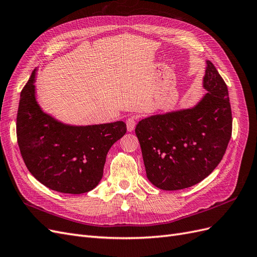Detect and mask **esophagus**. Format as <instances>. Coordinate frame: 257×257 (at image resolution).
I'll return each mask as SVG.
<instances>
[{"label": "esophagus", "instance_id": "obj_1", "mask_svg": "<svg viewBox=\"0 0 257 257\" xmlns=\"http://www.w3.org/2000/svg\"><path fill=\"white\" fill-rule=\"evenodd\" d=\"M136 121H137V116L135 115H131L126 120V127L128 132L134 131L135 126H136Z\"/></svg>", "mask_w": 257, "mask_h": 257}]
</instances>
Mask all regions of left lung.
Here are the masks:
<instances>
[{"mask_svg":"<svg viewBox=\"0 0 257 257\" xmlns=\"http://www.w3.org/2000/svg\"><path fill=\"white\" fill-rule=\"evenodd\" d=\"M204 88L208 93L195 107L148 116L136 125L147 177L161 190L204 180L226 151L232 127L228 90L210 61Z\"/></svg>","mask_w":257,"mask_h":257,"instance_id":"obj_1","label":"left lung"}]
</instances>
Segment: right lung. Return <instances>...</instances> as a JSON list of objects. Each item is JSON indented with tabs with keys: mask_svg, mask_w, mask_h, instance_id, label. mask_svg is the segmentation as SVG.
I'll list each match as a JSON object with an SVG mask.
<instances>
[{
	"mask_svg": "<svg viewBox=\"0 0 257 257\" xmlns=\"http://www.w3.org/2000/svg\"><path fill=\"white\" fill-rule=\"evenodd\" d=\"M34 82L35 69L21 91L17 113V141L29 172L57 192L82 194L93 190L103 177L108 151L126 133V124L61 123L41 109Z\"/></svg>",
	"mask_w": 257,
	"mask_h": 257,
	"instance_id": "1",
	"label": "right lung"
}]
</instances>
